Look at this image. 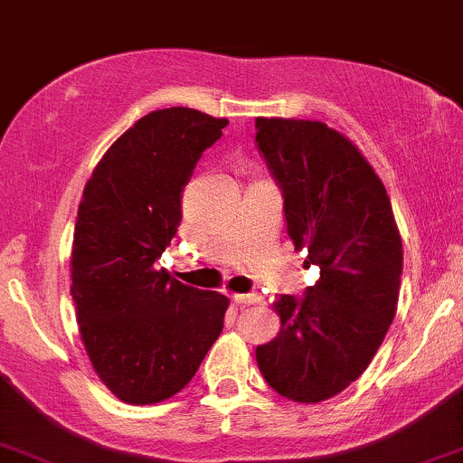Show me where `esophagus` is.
Instances as JSON below:
<instances>
[{
    "instance_id": "obj_1",
    "label": "esophagus",
    "mask_w": 463,
    "mask_h": 463,
    "mask_svg": "<svg viewBox=\"0 0 463 463\" xmlns=\"http://www.w3.org/2000/svg\"><path fill=\"white\" fill-rule=\"evenodd\" d=\"M232 300H235L239 307H250V305L260 303L262 296L260 294H235L232 296Z\"/></svg>"
}]
</instances>
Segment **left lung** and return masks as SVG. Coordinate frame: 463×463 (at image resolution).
I'll list each match as a JSON object with an SVG mask.
<instances>
[{
	"label": "left lung",
	"mask_w": 463,
	"mask_h": 463,
	"mask_svg": "<svg viewBox=\"0 0 463 463\" xmlns=\"http://www.w3.org/2000/svg\"><path fill=\"white\" fill-rule=\"evenodd\" d=\"M256 144L283 190L288 235L319 281L281 294V330L258 345L262 377L279 396L313 404L366 371L396 316L402 239L373 165L319 120L256 118Z\"/></svg>",
	"instance_id": "left-lung-1"
}]
</instances>
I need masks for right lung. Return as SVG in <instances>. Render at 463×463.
Segmentation results:
<instances>
[{
    "instance_id": "1",
    "label": "right lung",
    "mask_w": 463,
    "mask_h": 463,
    "mask_svg": "<svg viewBox=\"0 0 463 463\" xmlns=\"http://www.w3.org/2000/svg\"><path fill=\"white\" fill-rule=\"evenodd\" d=\"M226 118L167 108L109 146L86 182L71 248V298L92 371L127 404L190 383L224 328L228 298L154 262L182 222V190Z\"/></svg>"
}]
</instances>
